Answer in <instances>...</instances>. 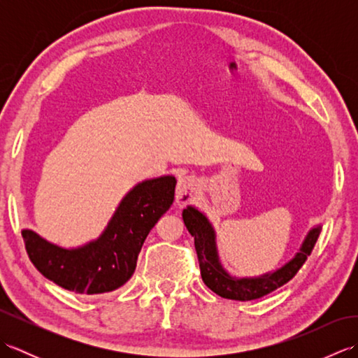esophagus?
I'll return each instance as SVG.
<instances>
[{
	"label": "esophagus",
	"instance_id": "1",
	"mask_svg": "<svg viewBox=\"0 0 358 358\" xmlns=\"http://www.w3.org/2000/svg\"><path fill=\"white\" fill-rule=\"evenodd\" d=\"M195 191V181L189 175L178 178L177 189H175V201L178 206H185L192 199V194Z\"/></svg>",
	"mask_w": 358,
	"mask_h": 358
}]
</instances>
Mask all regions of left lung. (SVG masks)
Returning <instances> with one entry per match:
<instances>
[{
  "instance_id": "obj_1",
  "label": "left lung",
  "mask_w": 358,
  "mask_h": 358,
  "mask_svg": "<svg viewBox=\"0 0 358 358\" xmlns=\"http://www.w3.org/2000/svg\"><path fill=\"white\" fill-rule=\"evenodd\" d=\"M183 222L187 227L189 234L194 237L196 257H199L201 278L212 292L223 296V299L248 301L262 299L263 295H268L275 291L280 286L286 285L289 280L295 277V273L308 257L313 252L320 235L322 226H315L306 235L305 241L301 243L300 250L295 254L291 262H287L280 269L268 272L260 277H232L227 272L218 258L217 250V238L215 231L212 227L208 217L194 206H187L183 210Z\"/></svg>"
}]
</instances>
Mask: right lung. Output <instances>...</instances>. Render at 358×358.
<instances>
[{"instance_id": "add662e5", "label": "right lung", "mask_w": 358, "mask_h": 358, "mask_svg": "<svg viewBox=\"0 0 358 358\" xmlns=\"http://www.w3.org/2000/svg\"><path fill=\"white\" fill-rule=\"evenodd\" d=\"M175 185V177L164 175L134 186L100 237L85 246L66 249L24 229L30 262L67 291L89 295L115 291L135 272L144 240L173 203Z\"/></svg>"}]
</instances>
